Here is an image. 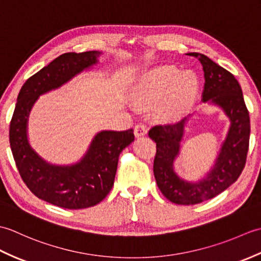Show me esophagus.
<instances>
[{
	"mask_svg": "<svg viewBox=\"0 0 261 261\" xmlns=\"http://www.w3.org/2000/svg\"><path fill=\"white\" fill-rule=\"evenodd\" d=\"M135 135L136 137H143L147 135V126L143 123H138L135 126Z\"/></svg>",
	"mask_w": 261,
	"mask_h": 261,
	"instance_id": "1",
	"label": "esophagus"
}]
</instances>
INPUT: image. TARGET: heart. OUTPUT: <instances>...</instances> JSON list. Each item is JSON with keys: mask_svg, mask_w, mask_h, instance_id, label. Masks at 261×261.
<instances>
[{"mask_svg": "<svg viewBox=\"0 0 261 261\" xmlns=\"http://www.w3.org/2000/svg\"><path fill=\"white\" fill-rule=\"evenodd\" d=\"M197 93V80L190 71L175 66H163L143 80L135 95L138 107L150 108L163 102L159 112L173 119L188 108Z\"/></svg>", "mask_w": 261, "mask_h": 261, "instance_id": "b5f03b06", "label": "heart"}]
</instances>
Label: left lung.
<instances>
[{"label":"left lung","instance_id":"1","mask_svg":"<svg viewBox=\"0 0 261 261\" xmlns=\"http://www.w3.org/2000/svg\"><path fill=\"white\" fill-rule=\"evenodd\" d=\"M188 56L195 57L204 70L203 101L220 105L230 118L231 126L215 166L199 182L182 180L173 169L186 119L177 123L154 125L149 131V138L156 142L153 174L157 185L166 198L181 205L207 201L233 184L245 168L250 138L249 111L234 76L205 55L191 53Z\"/></svg>","mask_w":261,"mask_h":261}]
</instances>
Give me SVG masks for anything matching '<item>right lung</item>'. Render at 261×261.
Here are the masks:
<instances>
[{"instance_id": "obj_1", "label": "right lung", "mask_w": 261, "mask_h": 261, "mask_svg": "<svg viewBox=\"0 0 261 261\" xmlns=\"http://www.w3.org/2000/svg\"><path fill=\"white\" fill-rule=\"evenodd\" d=\"M98 55L66 53L29 77L21 87L10 122V146L22 180L37 197L59 207L80 210L103 201L114 184L121 151L135 140L132 129L102 131L81 163L66 167L46 163L28 142V115L38 96L95 64Z\"/></svg>"}]
</instances>
